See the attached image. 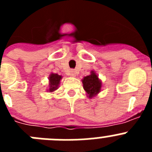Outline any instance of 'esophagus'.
Wrapping results in <instances>:
<instances>
[{
	"instance_id": "34e87169",
	"label": "esophagus",
	"mask_w": 152,
	"mask_h": 152,
	"mask_svg": "<svg viewBox=\"0 0 152 152\" xmlns=\"http://www.w3.org/2000/svg\"><path fill=\"white\" fill-rule=\"evenodd\" d=\"M70 75H71L72 77H76V72H75V71H72V72H71V74H70Z\"/></svg>"
}]
</instances>
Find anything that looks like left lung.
Wrapping results in <instances>:
<instances>
[{"label":"left lung","mask_w":152,"mask_h":152,"mask_svg":"<svg viewBox=\"0 0 152 152\" xmlns=\"http://www.w3.org/2000/svg\"><path fill=\"white\" fill-rule=\"evenodd\" d=\"M82 83L83 88L89 98L96 96L101 91V80L98 77V75L94 71H91V75L84 77L82 79Z\"/></svg>","instance_id":"8db88e82"}]
</instances>
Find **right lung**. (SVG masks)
Returning <instances> with one entry per match:
<instances>
[{
  "mask_svg": "<svg viewBox=\"0 0 152 152\" xmlns=\"http://www.w3.org/2000/svg\"><path fill=\"white\" fill-rule=\"evenodd\" d=\"M62 78L61 75H58V74L51 73L49 77V89L47 90L49 92H53L56 91L58 88L60 84V80Z\"/></svg>",
  "mask_w": 152,
  "mask_h": 152,
  "instance_id": "1",
  "label": "right lung"
}]
</instances>
